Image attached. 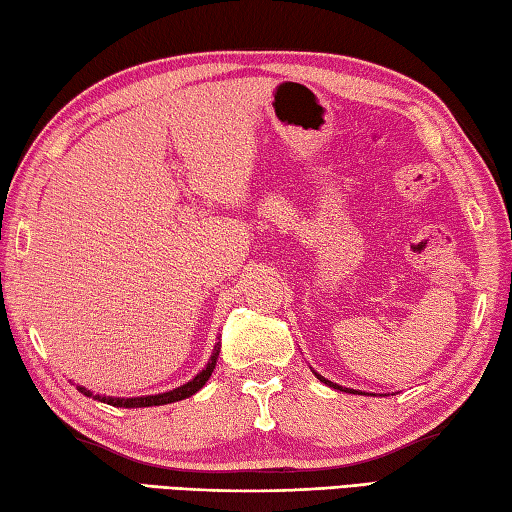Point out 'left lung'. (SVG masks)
I'll use <instances>...</instances> for the list:
<instances>
[{
	"mask_svg": "<svg viewBox=\"0 0 512 512\" xmlns=\"http://www.w3.org/2000/svg\"><path fill=\"white\" fill-rule=\"evenodd\" d=\"M314 372V370H312ZM316 374V379L321 381V383H325V385H330V388H334V390H341V392H350V394H370V392H361V390H352V388H343V385H339V383H332V381H327L325 376H321L318 372H314ZM374 397V394H372Z\"/></svg>",
	"mask_w": 512,
	"mask_h": 512,
	"instance_id": "left-lung-1",
	"label": "left lung"
}]
</instances>
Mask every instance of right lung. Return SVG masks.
I'll return each instance as SVG.
<instances>
[{"label": "right lung", "instance_id": "1", "mask_svg": "<svg viewBox=\"0 0 512 512\" xmlns=\"http://www.w3.org/2000/svg\"><path fill=\"white\" fill-rule=\"evenodd\" d=\"M218 352H220V341L216 343L214 352H211L209 361L205 368H202L194 379L187 381L185 385H180V388H173L169 392H160V394H147V397H131V399H124V397H104V394H95L89 388H84V385H77V390H80L84 397H91L95 401H102V403H109V406L115 408H151V406H167V403H176L182 399H189L191 394H196L202 385L209 381L211 372L216 368V361H218Z\"/></svg>", "mask_w": 512, "mask_h": 512}]
</instances>
